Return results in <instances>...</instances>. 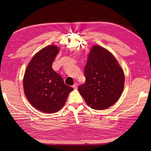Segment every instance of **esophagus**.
<instances>
[{
    "instance_id": "1",
    "label": "esophagus",
    "mask_w": 151,
    "mask_h": 151,
    "mask_svg": "<svg viewBox=\"0 0 151 151\" xmlns=\"http://www.w3.org/2000/svg\"><path fill=\"white\" fill-rule=\"evenodd\" d=\"M72 87H73V88H74V89H77V83H75L74 85H73L72 86Z\"/></svg>"
}]
</instances>
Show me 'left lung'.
<instances>
[{"instance_id":"8db88e82","label":"left lung","mask_w":151,"mask_h":151,"mask_svg":"<svg viewBox=\"0 0 151 151\" xmlns=\"http://www.w3.org/2000/svg\"><path fill=\"white\" fill-rule=\"evenodd\" d=\"M85 83L78 90L86 104L97 110L111 106L120 98L125 83L124 72L111 52L94 45L84 67Z\"/></svg>"}]
</instances>
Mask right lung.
<instances>
[{
  "instance_id": "add662e5",
  "label": "right lung",
  "mask_w": 151,
  "mask_h": 151,
  "mask_svg": "<svg viewBox=\"0 0 151 151\" xmlns=\"http://www.w3.org/2000/svg\"><path fill=\"white\" fill-rule=\"evenodd\" d=\"M58 52L55 45L43 48L32 58L24 73L26 96L33 106L43 113L58 111L74 89L53 70L52 63Z\"/></svg>"
}]
</instances>
